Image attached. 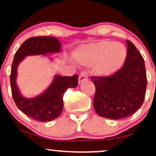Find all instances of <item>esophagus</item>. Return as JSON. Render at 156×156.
<instances>
[{
	"instance_id": "1",
	"label": "esophagus",
	"mask_w": 156,
	"mask_h": 156,
	"mask_svg": "<svg viewBox=\"0 0 156 156\" xmlns=\"http://www.w3.org/2000/svg\"><path fill=\"white\" fill-rule=\"evenodd\" d=\"M87 79H88V76H87V73L85 72H81L79 77H78V83H83V81H85V80H87Z\"/></svg>"
}]
</instances>
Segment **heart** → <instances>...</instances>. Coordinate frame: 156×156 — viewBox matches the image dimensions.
<instances>
[{"label": "heart", "instance_id": "1", "mask_svg": "<svg viewBox=\"0 0 156 156\" xmlns=\"http://www.w3.org/2000/svg\"><path fill=\"white\" fill-rule=\"evenodd\" d=\"M75 59L83 65H94V70L99 76H108L120 69L127 56L122 44L103 40L84 46L75 51Z\"/></svg>", "mask_w": 156, "mask_h": 156}]
</instances>
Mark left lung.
<instances>
[{"label":"left lung","mask_w":156,"mask_h":156,"mask_svg":"<svg viewBox=\"0 0 156 156\" xmlns=\"http://www.w3.org/2000/svg\"><path fill=\"white\" fill-rule=\"evenodd\" d=\"M123 67L110 76H92L95 86L93 105L102 117L120 119L134 114L142 105L147 76L142 55L129 40Z\"/></svg>","instance_id":"obj_1"}]
</instances>
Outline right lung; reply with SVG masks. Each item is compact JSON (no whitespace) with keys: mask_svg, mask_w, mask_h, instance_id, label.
I'll return each instance as SVG.
<instances>
[{"mask_svg":"<svg viewBox=\"0 0 156 156\" xmlns=\"http://www.w3.org/2000/svg\"><path fill=\"white\" fill-rule=\"evenodd\" d=\"M62 44L53 37H35L28 39L17 50L14 57L10 75L12 94L16 105L23 113L35 120L50 122L62 114L64 92L78 86V75L72 77L55 76L50 87L36 98H26L20 92L17 83V69L27 55H46L58 53Z\"/></svg>","mask_w":156,"mask_h":156,"instance_id":"right-lung-1","label":"right lung"}]
</instances>
